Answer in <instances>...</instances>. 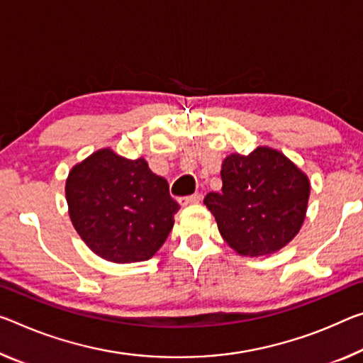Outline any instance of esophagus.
Instances as JSON below:
<instances>
[{"label": "esophagus", "mask_w": 363, "mask_h": 363, "mask_svg": "<svg viewBox=\"0 0 363 363\" xmlns=\"http://www.w3.org/2000/svg\"><path fill=\"white\" fill-rule=\"evenodd\" d=\"M200 200H202V194L197 192V194L187 195V197H181L179 199V203L181 205H192V203H199Z\"/></svg>", "instance_id": "34e87169"}]
</instances>
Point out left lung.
Segmentation results:
<instances>
[{
	"label": "left lung",
	"instance_id": "8db88e82",
	"mask_svg": "<svg viewBox=\"0 0 363 363\" xmlns=\"http://www.w3.org/2000/svg\"><path fill=\"white\" fill-rule=\"evenodd\" d=\"M221 192L203 199L223 239L240 255L279 250L301 229L310 195L308 177L268 147L229 155L221 168Z\"/></svg>",
	"mask_w": 363,
	"mask_h": 363
}]
</instances>
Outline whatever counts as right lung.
<instances>
[{"label":"right lung","instance_id":"right-lung-1","mask_svg":"<svg viewBox=\"0 0 363 363\" xmlns=\"http://www.w3.org/2000/svg\"><path fill=\"white\" fill-rule=\"evenodd\" d=\"M66 200L84 242L114 263L152 258L179 210L168 182L152 172L145 160L123 158L109 148L74 166L66 181Z\"/></svg>","mask_w":363,"mask_h":363}]
</instances>
